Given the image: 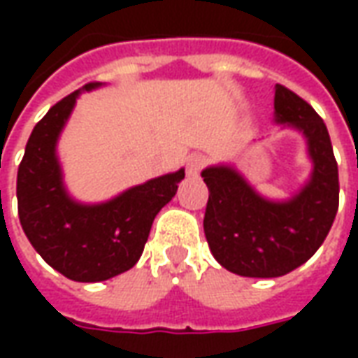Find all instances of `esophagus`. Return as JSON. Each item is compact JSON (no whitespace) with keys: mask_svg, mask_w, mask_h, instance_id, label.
Returning <instances> with one entry per match:
<instances>
[{"mask_svg":"<svg viewBox=\"0 0 358 358\" xmlns=\"http://www.w3.org/2000/svg\"><path fill=\"white\" fill-rule=\"evenodd\" d=\"M203 166H205V157H203V155H192L189 159H187V163H186L187 176H197Z\"/></svg>","mask_w":358,"mask_h":358,"instance_id":"esophagus-1","label":"esophagus"}]
</instances>
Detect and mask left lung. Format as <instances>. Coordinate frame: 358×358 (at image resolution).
<instances>
[{
	"label": "left lung",
	"mask_w": 358,
	"mask_h": 358,
	"mask_svg": "<svg viewBox=\"0 0 358 358\" xmlns=\"http://www.w3.org/2000/svg\"><path fill=\"white\" fill-rule=\"evenodd\" d=\"M274 122L305 138L313 163L308 180L292 197H264L234 164L201 172L209 187L203 228L210 253L240 276L278 278L305 264L338 213V163L322 118L299 95L276 84Z\"/></svg>",
	"instance_id": "8db88e82"
}]
</instances>
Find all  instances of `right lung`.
I'll list each match as a JSON object with an SVG mask.
<instances>
[{"label": "right lung", "instance_id": "obj_1", "mask_svg": "<svg viewBox=\"0 0 358 358\" xmlns=\"http://www.w3.org/2000/svg\"><path fill=\"white\" fill-rule=\"evenodd\" d=\"M99 86L86 84L48 110L28 138L17 174L19 218L28 241L51 268L74 282H103L132 268L157 213L186 176L180 169L103 203H80L69 194L57 157L59 136L78 95Z\"/></svg>", "mask_w": 358, "mask_h": 358}]
</instances>
